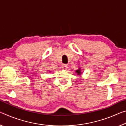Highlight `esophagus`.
<instances>
[{
    "instance_id": "34e87169",
    "label": "esophagus",
    "mask_w": 126,
    "mask_h": 126,
    "mask_svg": "<svg viewBox=\"0 0 126 126\" xmlns=\"http://www.w3.org/2000/svg\"><path fill=\"white\" fill-rule=\"evenodd\" d=\"M62 68L64 69V70H66V69H67V68H68V65L65 64H63L62 67Z\"/></svg>"
}]
</instances>
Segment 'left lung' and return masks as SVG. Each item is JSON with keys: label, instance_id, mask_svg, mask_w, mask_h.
Returning a JSON list of instances; mask_svg holds the SVG:
<instances>
[{"label": "left lung", "instance_id": "1", "mask_svg": "<svg viewBox=\"0 0 126 126\" xmlns=\"http://www.w3.org/2000/svg\"><path fill=\"white\" fill-rule=\"evenodd\" d=\"M76 72L77 73V75H79V74L81 73V70H80V69H78L77 71H76Z\"/></svg>", "mask_w": 126, "mask_h": 126}]
</instances>
